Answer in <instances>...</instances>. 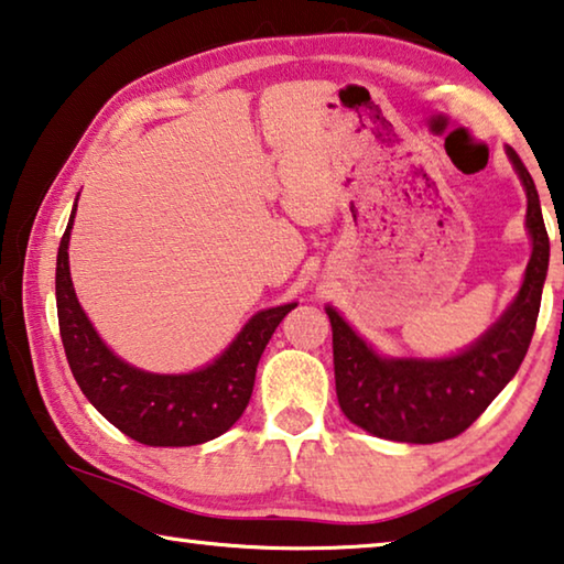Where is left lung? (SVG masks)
Returning <instances> with one entry per match:
<instances>
[{
	"label": "left lung",
	"instance_id": "left-lung-1",
	"mask_svg": "<svg viewBox=\"0 0 564 564\" xmlns=\"http://www.w3.org/2000/svg\"><path fill=\"white\" fill-rule=\"evenodd\" d=\"M507 155L527 191L532 258L514 303L475 346L440 361L381 359L334 308H326L334 328L338 404L356 426L373 436L409 444L454 440L477 422L520 369L538 326L550 236L530 170L512 148H507Z\"/></svg>",
	"mask_w": 564,
	"mask_h": 564
}]
</instances>
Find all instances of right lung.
I'll return each mask as SVG.
<instances>
[{"instance_id":"add662e5","label":"right lung","mask_w":564,"mask_h":564,"mask_svg":"<svg viewBox=\"0 0 564 564\" xmlns=\"http://www.w3.org/2000/svg\"><path fill=\"white\" fill-rule=\"evenodd\" d=\"M75 210L77 203L59 240L55 291L62 346L89 404L122 434L148 446H193L228 432L253 394L256 366L265 344L296 303L256 314L220 359L200 371L177 377L140 371L102 344L79 308L67 256Z\"/></svg>"}]
</instances>
